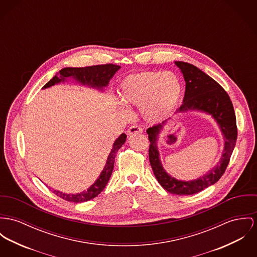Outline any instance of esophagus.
Returning a JSON list of instances; mask_svg holds the SVG:
<instances>
[{
	"label": "esophagus",
	"mask_w": 257,
	"mask_h": 257,
	"mask_svg": "<svg viewBox=\"0 0 257 257\" xmlns=\"http://www.w3.org/2000/svg\"><path fill=\"white\" fill-rule=\"evenodd\" d=\"M143 132V128L140 127L138 125H132L131 127H129V129L127 130V134L128 135H133L136 133H142Z\"/></svg>",
	"instance_id": "1"
}]
</instances>
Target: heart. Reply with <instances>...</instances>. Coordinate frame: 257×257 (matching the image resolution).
I'll return each mask as SVG.
<instances>
[{
    "mask_svg": "<svg viewBox=\"0 0 257 257\" xmlns=\"http://www.w3.org/2000/svg\"><path fill=\"white\" fill-rule=\"evenodd\" d=\"M119 96L123 102L119 104L122 113L130 114L128 106L140 107L146 121L157 123L166 118L177 106L182 97V84L177 75L170 71H144L123 80Z\"/></svg>",
    "mask_w": 257,
    "mask_h": 257,
    "instance_id": "obj_1",
    "label": "heart"
}]
</instances>
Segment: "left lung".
Instances as JSON below:
<instances>
[{"instance_id":"1","label":"left lung","mask_w":257,"mask_h":257,"mask_svg":"<svg viewBox=\"0 0 257 257\" xmlns=\"http://www.w3.org/2000/svg\"><path fill=\"white\" fill-rule=\"evenodd\" d=\"M175 63L181 69L186 81L183 103L177 111L198 109L211 114L224 134V152L217 166L204 176L187 182L176 180L164 171L160 163L157 140L163 126L157 124L147 130L151 143L149 157L154 174L163 189L176 195H194L215 184L224 174L237 142V121L232 100L215 80L191 63L184 61H175Z\"/></svg>"}]
</instances>
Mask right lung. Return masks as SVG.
Listing matches in <instances>:
<instances>
[{
  "instance_id": "obj_1",
  "label": "right lung",
  "mask_w": 257,
  "mask_h": 257,
  "mask_svg": "<svg viewBox=\"0 0 257 257\" xmlns=\"http://www.w3.org/2000/svg\"><path fill=\"white\" fill-rule=\"evenodd\" d=\"M120 66L113 63H107L104 65H93V66H85V67H67L63 68L59 71V76L57 75L50 80L43 88L51 87L60 81H63L66 77H74L77 81L81 82L82 84H87L92 87L101 88L108 84L110 78L115 74V72L118 70ZM126 134L122 133L118 139L114 142L113 148L107 158L105 166L103 170L101 171L99 177L97 181L85 192H82L76 195H66L62 194L59 191H54V194H56L64 200L71 201V202H84L88 201L92 198H96L99 195L103 189L105 188L106 184L108 183V180L111 176V173L113 171L114 167V159L116 157V153L119 149L122 147V145L126 141Z\"/></svg>"
}]
</instances>
